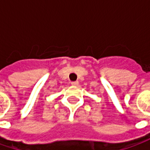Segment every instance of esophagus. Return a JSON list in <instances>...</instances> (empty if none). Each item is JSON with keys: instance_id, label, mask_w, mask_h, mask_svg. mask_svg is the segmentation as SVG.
<instances>
[{"instance_id": "obj_1", "label": "esophagus", "mask_w": 150, "mask_h": 150, "mask_svg": "<svg viewBox=\"0 0 150 150\" xmlns=\"http://www.w3.org/2000/svg\"><path fill=\"white\" fill-rule=\"evenodd\" d=\"M71 84H72V86H78V81H75V82H72V83H71Z\"/></svg>"}]
</instances>
